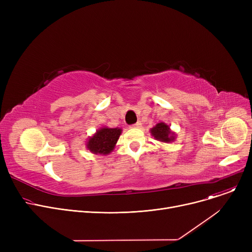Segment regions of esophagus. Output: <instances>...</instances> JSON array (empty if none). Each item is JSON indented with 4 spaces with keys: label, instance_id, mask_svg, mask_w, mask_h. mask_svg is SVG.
I'll return each mask as SVG.
<instances>
[{
    "label": "esophagus",
    "instance_id": "obj_1",
    "mask_svg": "<svg viewBox=\"0 0 252 252\" xmlns=\"http://www.w3.org/2000/svg\"><path fill=\"white\" fill-rule=\"evenodd\" d=\"M141 126H142L141 122H138V123H136L135 125L131 126V127H135V128H140V127H141Z\"/></svg>",
    "mask_w": 252,
    "mask_h": 252
}]
</instances>
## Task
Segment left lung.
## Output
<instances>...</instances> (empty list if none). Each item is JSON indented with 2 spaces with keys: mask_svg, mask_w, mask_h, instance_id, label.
Listing matches in <instances>:
<instances>
[{
  "mask_svg": "<svg viewBox=\"0 0 252 252\" xmlns=\"http://www.w3.org/2000/svg\"><path fill=\"white\" fill-rule=\"evenodd\" d=\"M151 135L157 140L163 143H170L176 139V134L171 131L169 126L164 123L157 124L150 129Z\"/></svg>",
  "mask_w": 252,
  "mask_h": 252,
  "instance_id": "1",
  "label": "left lung"
}]
</instances>
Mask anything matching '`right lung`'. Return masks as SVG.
<instances>
[{"mask_svg":"<svg viewBox=\"0 0 252 252\" xmlns=\"http://www.w3.org/2000/svg\"><path fill=\"white\" fill-rule=\"evenodd\" d=\"M122 134V128H111L103 126L97 130V133L89 138L87 148L94 154L107 155L115 147V144Z\"/></svg>","mask_w":252,"mask_h":252,"instance_id":"1","label":"right lung"}]
</instances>
